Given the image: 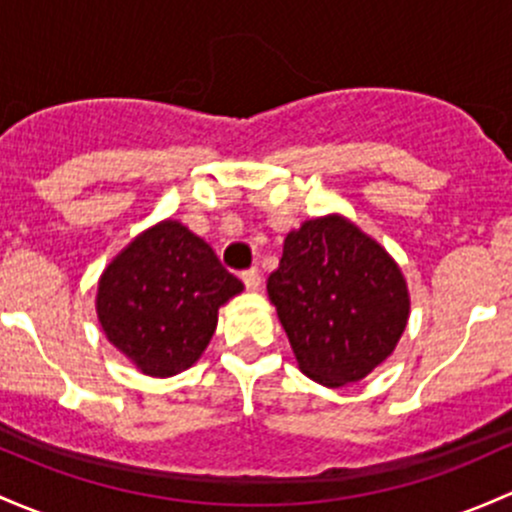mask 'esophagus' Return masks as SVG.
Returning <instances> with one entry per match:
<instances>
[{
  "label": "esophagus",
  "mask_w": 512,
  "mask_h": 512,
  "mask_svg": "<svg viewBox=\"0 0 512 512\" xmlns=\"http://www.w3.org/2000/svg\"><path fill=\"white\" fill-rule=\"evenodd\" d=\"M242 277V282H245V287L250 289V292H255V289H260V282H262V277H260V272L257 270H245L240 274Z\"/></svg>",
  "instance_id": "esophagus-1"
}]
</instances>
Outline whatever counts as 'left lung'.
<instances>
[{"mask_svg":"<svg viewBox=\"0 0 512 512\" xmlns=\"http://www.w3.org/2000/svg\"><path fill=\"white\" fill-rule=\"evenodd\" d=\"M267 294L299 370L314 383H358L395 351L410 292L380 242L341 215L301 223L284 240Z\"/></svg>","mask_w":512,"mask_h":512,"instance_id":"left-lung-1","label":"left lung"}]
</instances>
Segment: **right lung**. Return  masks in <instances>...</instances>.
Segmentation results:
<instances>
[{"mask_svg": "<svg viewBox=\"0 0 512 512\" xmlns=\"http://www.w3.org/2000/svg\"><path fill=\"white\" fill-rule=\"evenodd\" d=\"M240 292L206 240L179 220H161L105 267L95 309L117 351L144 375L171 378L201 358L218 309Z\"/></svg>", "mask_w": 512, "mask_h": 512, "instance_id": "obj_1", "label": "right lung"}]
</instances>
